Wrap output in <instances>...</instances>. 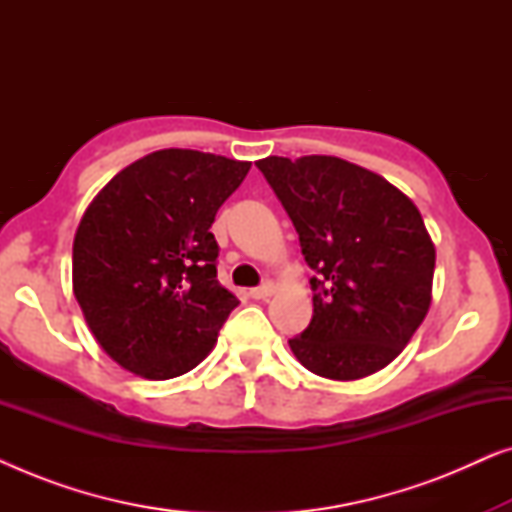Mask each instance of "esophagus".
I'll return each mask as SVG.
<instances>
[{
	"label": "esophagus",
	"instance_id": "34e87169",
	"mask_svg": "<svg viewBox=\"0 0 512 512\" xmlns=\"http://www.w3.org/2000/svg\"><path fill=\"white\" fill-rule=\"evenodd\" d=\"M272 293H275V284L265 282V284H261V286H256V289H251L249 296L254 298V300H265V298H270Z\"/></svg>",
	"mask_w": 512,
	"mask_h": 512
}]
</instances>
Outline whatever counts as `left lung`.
I'll return each instance as SVG.
<instances>
[{"mask_svg": "<svg viewBox=\"0 0 512 512\" xmlns=\"http://www.w3.org/2000/svg\"><path fill=\"white\" fill-rule=\"evenodd\" d=\"M256 167L317 272L312 321L289 340L291 352L328 380H361L389 366L431 305L436 247L415 202L335 156H270Z\"/></svg>", "mask_w": 512, "mask_h": 512, "instance_id": "8db88e82", "label": "left lung"}]
</instances>
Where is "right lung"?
<instances>
[{
  "label": "right lung",
  "mask_w": 512,
  "mask_h": 512,
  "mask_svg": "<svg viewBox=\"0 0 512 512\" xmlns=\"http://www.w3.org/2000/svg\"><path fill=\"white\" fill-rule=\"evenodd\" d=\"M251 163L191 149L135 160L76 228L74 296L100 347L146 380L193 370L237 300L216 279L214 216Z\"/></svg>",
  "instance_id": "right-lung-1"
}]
</instances>
